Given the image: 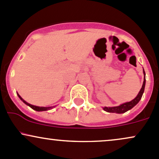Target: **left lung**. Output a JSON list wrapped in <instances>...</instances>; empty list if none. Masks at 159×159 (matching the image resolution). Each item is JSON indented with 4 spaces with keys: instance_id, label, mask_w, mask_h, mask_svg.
<instances>
[{
    "instance_id": "obj_1",
    "label": "left lung",
    "mask_w": 159,
    "mask_h": 159,
    "mask_svg": "<svg viewBox=\"0 0 159 159\" xmlns=\"http://www.w3.org/2000/svg\"><path fill=\"white\" fill-rule=\"evenodd\" d=\"M143 74H144V80H143V86H142L140 91L139 92V93H138V95H136V97L134 98V99L130 101V102H125V103L121 104V105H118V106L103 107V110L107 112H109V113L123 114L127 112V111L130 110V109L133 108L136 104H138V102L140 101L142 96H143V94L144 93L145 86H146V73H145L144 69H143Z\"/></svg>"
}]
</instances>
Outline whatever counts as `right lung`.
<instances>
[{"instance_id": "1", "label": "right lung", "mask_w": 159, "mask_h": 159, "mask_svg": "<svg viewBox=\"0 0 159 159\" xmlns=\"http://www.w3.org/2000/svg\"><path fill=\"white\" fill-rule=\"evenodd\" d=\"M17 95L19 98L21 99V101H23V102H24L26 105H28V106H30L31 108L33 109V110L36 111H48V110H51V109H52L53 107H54L55 106H52V107H39V106H35V105H32L31 104L28 103V102H26L24 99H23V98H22L21 96H20V95L17 93Z\"/></svg>"}]
</instances>
